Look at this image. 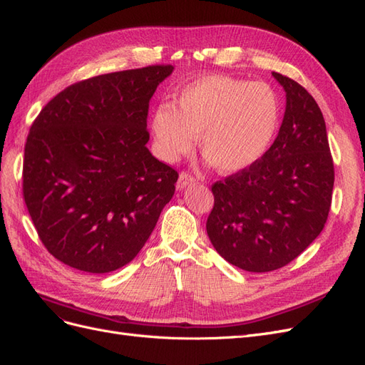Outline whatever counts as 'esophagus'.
<instances>
[{"mask_svg": "<svg viewBox=\"0 0 365 365\" xmlns=\"http://www.w3.org/2000/svg\"><path fill=\"white\" fill-rule=\"evenodd\" d=\"M194 183H195V179L192 178L191 174L180 173L179 179H178V183H175V186H178L179 191H183V190H186L187 186H191V185H194Z\"/></svg>", "mask_w": 365, "mask_h": 365, "instance_id": "esophagus-1", "label": "esophagus"}]
</instances>
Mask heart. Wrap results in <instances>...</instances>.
Returning <instances> with one entry per match:
<instances>
[{
    "label": "heart",
    "mask_w": 365,
    "mask_h": 365,
    "mask_svg": "<svg viewBox=\"0 0 365 365\" xmlns=\"http://www.w3.org/2000/svg\"><path fill=\"white\" fill-rule=\"evenodd\" d=\"M174 105L162 103L152 115L158 155L173 162L192 150L198 135L201 153L224 174L257 164L272 145L281 118L271 86L227 75L194 79Z\"/></svg>",
    "instance_id": "obj_1"
}]
</instances>
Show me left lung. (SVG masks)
I'll list each match as a JSON object with an SVG mask.
<instances>
[{
  "label": "left lung",
  "instance_id": "left-lung-1",
  "mask_svg": "<svg viewBox=\"0 0 365 365\" xmlns=\"http://www.w3.org/2000/svg\"><path fill=\"white\" fill-rule=\"evenodd\" d=\"M286 111L266 155L212 186L207 236L222 259L248 272H271L308 248L328 220L334 164L325 118L296 81L272 72Z\"/></svg>",
  "mask_w": 365,
  "mask_h": 365
}]
</instances>
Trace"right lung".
I'll list each match as a JSON object with an SVG mask.
<instances>
[{
	"instance_id": "obj_1",
	"label": "right lung",
	"mask_w": 365,
	"mask_h": 365,
	"mask_svg": "<svg viewBox=\"0 0 365 365\" xmlns=\"http://www.w3.org/2000/svg\"><path fill=\"white\" fill-rule=\"evenodd\" d=\"M173 66L99 75L58 93L30 129L24 198L64 264L106 274L135 259L179 174L147 148V113Z\"/></svg>"
}]
</instances>
